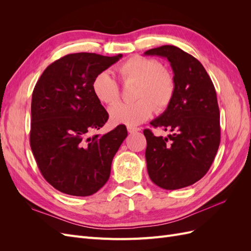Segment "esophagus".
I'll list each match as a JSON object with an SVG mask.
<instances>
[{
  "mask_svg": "<svg viewBox=\"0 0 251 251\" xmlns=\"http://www.w3.org/2000/svg\"><path fill=\"white\" fill-rule=\"evenodd\" d=\"M140 128L138 127H133V126H127V132L130 134H133V133H136V132H139Z\"/></svg>",
  "mask_w": 251,
  "mask_h": 251,
  "instance_id": "1",
  "label": "esophagus"
}]
</instances>
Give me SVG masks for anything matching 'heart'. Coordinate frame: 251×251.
Returning a JSON list of instances; mask_svg holds the SVG:
<instances>
[{
  "mask_svg": "<svg viewBox=\"0 0 251 251\" xmlns=\"http://www.w3.org/2000/svg\"><path fill=\"white\" fill-rule=\"evenodd\" d=\"M118 74L125 83L136 82L134 102H118L109 109L112 124L138 126L148 120L156 109L163 112L169 108L176 92V81L173 74L162 68L155 58L134 55L118 67ZM92 91L98 101L112 104L118 100L119 86L109 71L95 75Z\"/></svg>",
  "mask_w": 251,
  "mask_h": 251,
  "instance_id": "b5f03b06",
  "label": "heart"
}]
</instances>
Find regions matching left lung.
Here are the masks:
<instances>
[{
	"label": "left lung",
	"instance_id": "left-lung-1",
	"mask_svg": "<svg viewBox=\"0 0 251 251\" xmlns=\"http://www.w3.org/2000/svg\"><path fill=\"white\" fill-rule=\"evenodd\" d=\"M144 55L170 62L176 81L173 101L154 127L166 137L144 130L146 159L151 180L164 189H179L199 181L209 170L220 144V111L209 75L193 55L172 45L150 49Z\"/></svg>",
	"mask_w": 251,
	"mask_h": 251
}]
</instances>
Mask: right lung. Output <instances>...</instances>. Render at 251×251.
Here are the masks:
<instances>
[{"label":"right lung","mask_w":251,"mask_h":251,"mask_svg":"<svg viewBox=\"0 0 251 251\" xmlns=\"http://www.w3.org/2000/svg\"><path fill=\"white\" fill-rule=\"evenodd\" d=\"M121 56L68 54L48 66L34 87L30 147L44 178L64 194L87 197L100 191L127 136L124 126L89 136L109 118L93 94L92 81Z\"/></svg>","instance_id":"1"}]
</instances>
